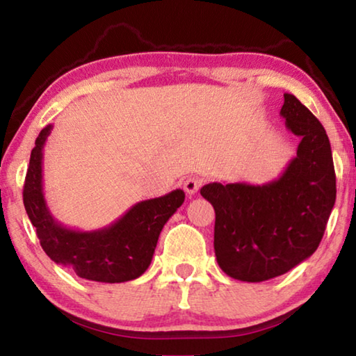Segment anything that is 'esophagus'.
Instances as JSON below:
<instances>
[{
    "mask_svg": "<svg viewBox=\"0 0 356 356\" xmlns=\"http://www.w3.org/2000/svg\"><path fill=\"white\" fill-rule=\"evenodd\" d=\"M201 185H202V179L191 176L184 182V190L186 191V195L191 196V195H195V193H197V190L201 188Z\"/></svg>",
    "mask_w": 356,
    "mask_h": 356,
    "instance_id": "34e87169",
    "label": "esophagus"
}]
</instances>
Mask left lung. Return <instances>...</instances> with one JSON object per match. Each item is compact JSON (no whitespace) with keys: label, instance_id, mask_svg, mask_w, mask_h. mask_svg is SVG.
<instances>
[{"label":"left lung","instance_id":"1","mask_svg":"<svg viewBox=\"0 0 356 356\" xmlns=\"http://www.w3.org/2000/svg\"><path fill=\"white\" fill-rule=\"evenodd\" d=\"M280 114L301 141L278 179L262 185L212 182L201 188L215 209L216 262L238 281L272 280L306 261L321 243L336 201L323 125L292 94H284Z\"/></svg>","mask_w":356,"mask_h":356}]
</instances>
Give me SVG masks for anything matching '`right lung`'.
<instances>
[{
	"mask_svg": "<svg viewBox=\"0 0 356 356\" xmlns=\"http://www.w3.org/2000/svg\"><path fill=\"white\" fill-rule=\"evenodd\" d=\"M51 129L47 125L35 138L23 186V204L42 248L53 262L70 267L84 280L114 284L140 278L152 262L161 229L184 204V190L138 202L106 227H65L51 215L44 196L42 159Z\"/></svg>",
	"mask_w": 356,
	"mask_h": 356,
	"instance_id": "add662e5",
	"label": "right lung"
}]
</instances>
